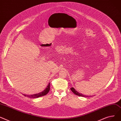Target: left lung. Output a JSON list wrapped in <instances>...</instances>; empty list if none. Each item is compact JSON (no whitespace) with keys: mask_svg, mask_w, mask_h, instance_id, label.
Returning <instances> with one entry per match:
<instances>
[{"mask_svg":"<svg viewBox=\"0 0 121 121\" xmlns=\"http://www.w3.org/2000/svg\"><path fill=\"white\" fill-rule=\"evenodd\" d=\"M70 89H71V90L75 95H76L77 96H81V97H87L86 95H82L81 93H80L79 92H78L77 91H76L73 87H71Z\"/></svg>","mask_w":121,"mask_h":121,"instance_id":"obj_1","label":"left lung"}]
</instances>
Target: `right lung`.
Returning a JSON list of instances; mask_svg holds the SVG:
<instances>
[{
  "instance_id": "1",
  "label": "right lung",
  "mask_w": 121,
  "mask_h": 121,
  "mask_svg": "<svg viewBox=\"0 0 121 121\" xmlns=\"http://www.w3.org/2000/svg\"><path fill=\"white\" fill-rule=\"evenodd\" d=\"M50 83H49V84H48V86H47L46 88L41 92H40L38 94H33V95H26L25 94H23V95L24 96H26L29 97L30 98H37L39 97H41V96H44L45 95H46L50 90Z\"/></svg>"
}]
</instances>
